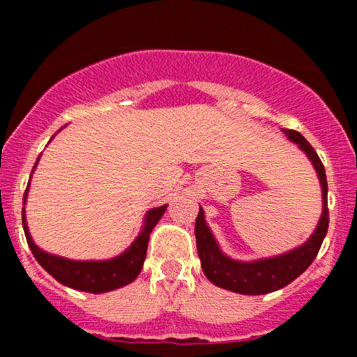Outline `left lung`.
Returning <instances> with one entry per match:
<instances>
[{
	"instance_id": "8db88e82",
	"label": "left lung",
	"mask_w": 357,
	"mask_h": 357,
	"mask_svg": "<svg viewBox=\"0 0 357 357\" xmlns=\"http://www.w3.org/2000/svg\"><path fill=\"white\" fill-rule=\"evenodd\" d=\"M287 139L296 142L304 151L307 158L312 162L319 183L322 190V215L317 227L310 238L304 241L301 247L289 250L277 257L258 258L252 261H241L230 258L221 252L218 241L215 240L210 227L204 220V211L199 206V213L196 216L195 235L198 255L202 260V268L208 280L216 287L227 289L230 292L243 294V296H264V294L275 292L282 287L289 285L290 282L304 273L307 267L317 257L324 238H326L327 228H329V210H327V178L324 165L319 159L314 147L305 141L302 134L292 129H282Z\"/></svg>"
}]
</instances>
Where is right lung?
Wrapping results in <instances>:
<instances>
[{
    "label": "right lung",
    "mask_w": 357,
    "mask_h": 357,
    "mask_svg": "<svg viewBox=\"0 0 357 357\" xmlns=\"http://www.w3.org/2000/svg\"><path fill=\"white\" fill-rule=\"evenodd\" d=\"M52 141V139H50ZM40 158L36 159L33 171L36 165H38ZM28 190H30V183H28L26 191H24L23 203H26ZM167 204L159 208H151L146 213L144 223H142L141 233L137 238L132 241L126 252L121 255L109 258V260H70V258H63L59 255H52V253L45 252L35 245L33 238H31L30 230L26 225V216H24L23 208V230L24 236H26L28 247H30L31 253L36 258L42 267L47 270L50 275L55 278L60 284L70 287V289L82 290V292L89 294H104L110 292V290L121 289L130 282H134L141 273L142 265H144V258L147 252V241H149V235L153 228L165 215Z\"/></svg>",
    "instance_id": "right-lung-1"
}]
</instances>
